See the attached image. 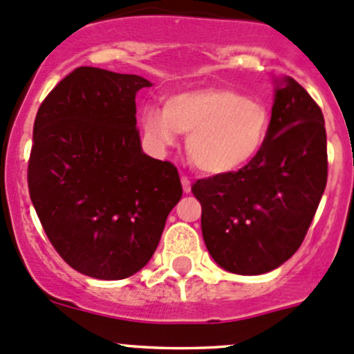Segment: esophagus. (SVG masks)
Here are the masks:
<instances>
[{"instance_id": "34e87169", "label": "esophagus", "mask_w": 354, "mask_h": 354, "mask_svg": "<svg viewBox=\"0 0 354 354\" xmlns=\"http://www.w3.org/2000/svg\"><path fill=\"white\" fill-rule=\"evenodd\" d=\"M181 187H183V192L185 194H188V192L192 190V181L188 176H181Z\"/></svg>"}]
</instances>
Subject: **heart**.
I'll return each mask as SVG.
<instances>
[{"label":"heart","mask_w":354,"mask_h":354,"mask_svg":"<svg viewBox=\"0 0 354 354\" xmlns=\"http://www.w3.org/2000/svg\"><path fill=\"white\" fill-rule=\"evenodd\" d=\"M272 116L262 101L230 87H203L178 92L164 108L147 106L142 127L159 149L187 133V154L200 171L214 176L238 173L266 149Z\"/></svg>","instance_id":"obj_1"}]
</instances>
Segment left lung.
<instances>
[{
	"label": "left lung",
	"mask_w": 354,
	"mask_h": 354,
	"mask_svg": "<svg viewBox=\"0 0 354 354\" xmlns=\"http://www.w3.org/2000/svg\"><path fill=\"white\" fill-rule=\"evenodd\" d=\"M327 185L322 109L288 77L276 88L263 152L250 166L192 185L207 250L241 276L283 266L303 243Z\"/></svg>",
	"instance_id": "obj_1"
}]
</instances>
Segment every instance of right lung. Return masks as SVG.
Instances as JSON below:
<instances>
[{
	"label": "right lung",
	"instance_id": "right-lung-1",
	"mask_svg": "<svg viewBox=\"0 0 354 354\" xmlns=\"http://www.w3.org/2000/svg\"><path fill=\"white\" fill-rule=\"evenodd\" d=\"M144 87L138 75L75 68L34 121V209L59 257L95 279L138 272L183 194L176 167L142 152L135 95Z\"/></svg>",
	"mask_w": 354,
	"mask_h": 354
}]
</instances>
